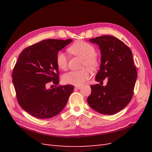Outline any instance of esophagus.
Listing matches in <instances>:
<instances>
[{
  "label": "esophagus",
  "mask_w": 152,
  "mask_h": 152,
  "mask_svg": "<svg viewBox=\"0 0 152 152\" xmlns=\"http://www.w3.org/2000/svg\"><path fill=\"white\" fill-rule=\"evenodd\" d=\"M81 88L80 86H75V89H80Z\"/></svg>",
  "instance_id": "esophagus-1"
}]
</instances>
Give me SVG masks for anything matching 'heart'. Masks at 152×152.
<instances>
[{"mask_svg":"<svg viewBox=\"0 0 152 152\" xmlns=\"http://www.w3.org/2000/svg\"><path fill=\"white\" fill-rule=\"evenodd\" d=\"M68 50L71 54L83 58V66L95 69L98 66L99 60L96 54V48L92 44L85 41H77L68 48ZM56 62L59 69L66 70L68 65L66 54L59 51L56 54ZM91 77V71L88 68H84L79 71H70L65 73L62 76V81L66 84L80 86L86 80L89 79Z\"/></svg>","mask_w":152,"mask_h":152,"instance_id":"b5f03b06","label":"heart"}]
</instances>
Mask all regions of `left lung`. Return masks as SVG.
I'll return each instance as SVG.
<instances>
[{"instance_id":"1","label":"left lung","mask_w":152,"mask_h":152,"mask_svg":"<svg viewBox=\"0 0 152 152\" xmlns=\"http://www.w3.org/2000/svg\"><path fill=\"white\" fill-rule=\"evenodd\" d=\"M89 41L99 45L101 65L96 80H107V86H91L87 98L90 107L98 113L113 115L131 102L134 94L137 71L131 50L122 41L111 35L96 37Z\"/></svg>"}]
</instances>
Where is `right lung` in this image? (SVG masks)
Returning a JSON list of instances; mask_svg holds the SVG:
<instances>
[{
    "instance_id": "right-lung-1",
    "label": "right lung",
    "mask_w": 152,
    "mask_h": 152,
    "mask_svg": "<svg viewBox=\"0 0 152 152\" xmlns=\"http://www.w3.org/2000/svg\"><path fill=\"white\" fill-rule=\"evenodd\" d=\"M72 39H48L25 48L20 54L12 78L18 102L31 115L49 118L65 108L74 86L46 89L50 82L58 85L59 71L56 57Z\"/></svg>"
}]
</instances>
